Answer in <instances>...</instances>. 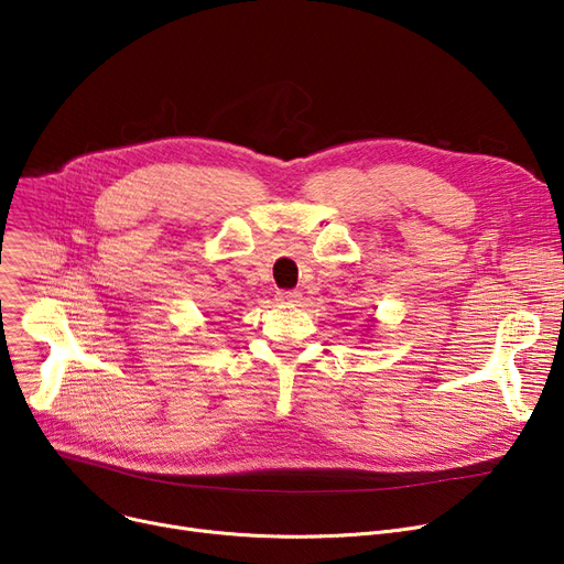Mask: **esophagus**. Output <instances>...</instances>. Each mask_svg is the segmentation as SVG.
<instances>
[{
	"instance_id": "34e87169",
	"label": "esophagus",
	"mask_w": 564,
	"mask_h": 564,
	"mask_svg": "<svg viewBox=\"0 0 564 564\" xmlns=\"http://www.w3.org/2000/svg\"><path fill=\"white\" fill-rule=\"evenodd\" d=\"M276 297H279L281 304H294V302L302 300V292L300 290H281Z\"/></svg>"
}]
</instances>
